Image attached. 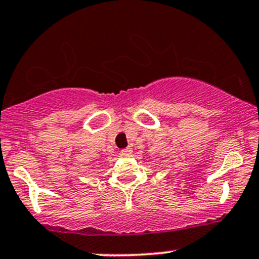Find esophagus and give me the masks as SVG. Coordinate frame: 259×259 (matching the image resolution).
<instances>
[{"instance_id": "obj_1", "label": "esophagus", "mask_w": 259, "mask_h": 259, "mask_svg": "<svg viewBox=\"0 0 259 259\" xmlns=\"http://www.w3.org/2000/svg\"><path fill=\"white\" fill-rule=\"evenodd\" d=\"M121 154H122V155H123V156H126V158H130V156L132 155V148H130V147L124 148V149H122Z\"/></svg>"}]
</instances>
